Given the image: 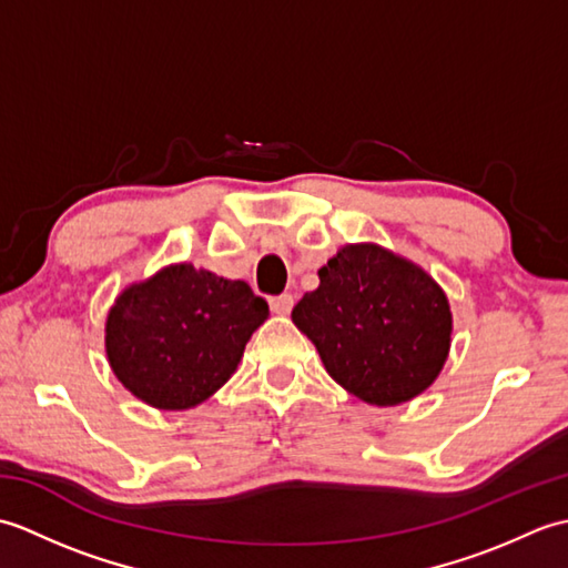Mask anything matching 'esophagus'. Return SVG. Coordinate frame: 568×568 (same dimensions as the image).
<instances>
[{"mask_svg":"<svg viewBox=\"0 0 568 568\" xmlns=\"http://www.w3.org/2000/svg\"><path fill=\"white\" fill-rule=\"evenodd\" d=\"M293 305H295V297L291 293H283V295L271 297V310L275 312V315H291Z\"/></svg>","mask_w":568,"mask_h":568,"instance_id":"esophagus-1","label":"esophagus"}]
</instances>
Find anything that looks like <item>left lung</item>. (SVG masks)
<instances>
[{"mask_svg":"<svg viewBox=\"0 0 568 568\" xmlns=\"http://www.w3.org/2000/svg\"><path fill=\"white\" fill-rule=\"evenodd\" d=\"M293 310L329 376L358 400L393 407L437 381L452 346V310L419 265L378 244H346Z\"/></svg>","mask_w":568,"mask_h":568,"instance_id":"8db88e82","label":"left lung"}]
</instances>
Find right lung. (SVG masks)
Here are the masks:
<instances>
[{
    "label": "right lung",
    "mask_w": 568,
    "mask_h": 568,
    "mask_svg": "<svg viewBox=\"0 0 568 568\" xmlns=\"http://www.w3.org/2000/svg\"><path fill=\"white\" fill-rule=\"evenodd\" d=\"M265 320L268 303L244 281L173 263L114 300L104 348L114 376L139 400L190 409L232 378Z\"/></svg>",
    "instance_id": "right-lung-1"
}]
</instances>
